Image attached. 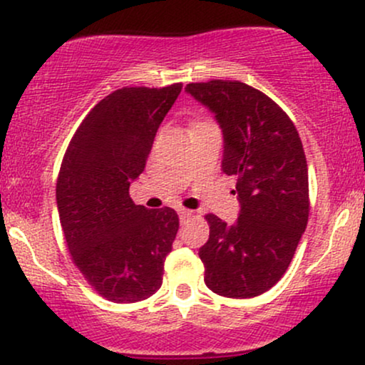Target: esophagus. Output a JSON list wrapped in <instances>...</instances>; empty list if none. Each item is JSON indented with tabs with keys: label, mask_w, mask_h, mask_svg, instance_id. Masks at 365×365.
<instances>
[{
	"label": "esophagus",
	"mask_w": 365,
	"mask_h": 365,
	"mask_svg": "<svg viewBox=\"0 0 365 365\" xmlns=\"http://www.w3.org/2000/svg\"><path fill=\"white\" fill-rule=\"evenodd\" d=\"M178 215H180V219L185 220V219H188V217L193 215V210L185 209V207H180V209H178Z\"/></svg>",
	"instance_id": "esophagus-1"
}]
</instances>
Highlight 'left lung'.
<instances>
[{
  "label": "left lung",
  "instance_id": "obj_1",
  "mask_svg": "<svg viewBox=\"0 0 365 365\" xmlns=\"http://www.w3.org/2000/svg\"><path fill=\"white\" fill-rule=\"evenodd\" d=\"M185 91L215 114L224 135L222 172L237 178L241 202L234 224L205 215L210 236L198 251L204 281L220 297H257L286 273L308 224L302 140L288 114L244 82H195Z\"/></svg>",
  "mask_w": 365,
  "mask_h": 365
}]
</instances>
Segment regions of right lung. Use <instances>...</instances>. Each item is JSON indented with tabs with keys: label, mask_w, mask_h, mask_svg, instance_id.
<instances>
[{
	"label": "right lung",
	"mask_w": 365,
	"mask_h": 365,
	"mask_svg": "<svg viewBox=\"0 0 365 365\" xmlns=\"http://www.w3.org/2000/svg\"><path fill=\"white\" fill-rule=\"evenodd\" d=\"M182 84L123 87L91 109L73 133L57 178V207L73 264L114 303L150 298L163 283L178 215L135 205L129 185L146 165Z\"/></svg>",
	"instance_id": "right-lung-1"
}]
</instances>
